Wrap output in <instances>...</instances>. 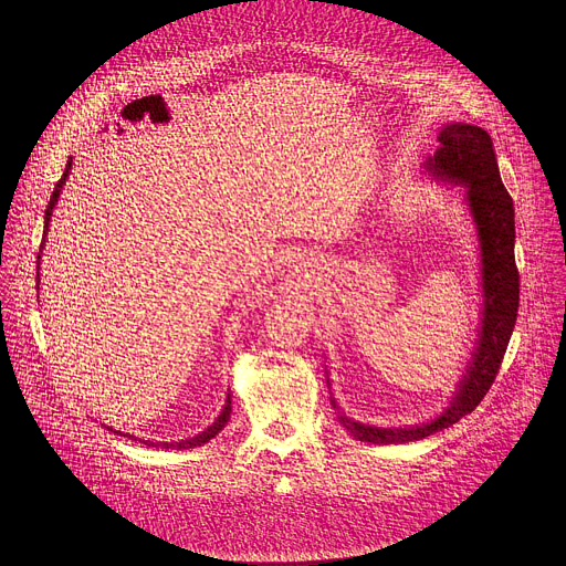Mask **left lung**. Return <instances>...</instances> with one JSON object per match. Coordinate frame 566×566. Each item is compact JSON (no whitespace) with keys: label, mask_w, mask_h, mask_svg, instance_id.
Returning a JSON list of instances; mask_svg holds the SVG:
<instances>
[{"label":"left lung","mask_w":566,"mask_h":566,"mask_svg":"<svg viewBox=\"0 0 566 566\" xmlns=\"http://www.w3.org/2000/svg\"><path fill=\"white\" fill-rule=\"evenodd\" d=\"M438 142L440 148L424 161V169L433 180L462 189L475 229L482 287V316L475 348L449 403L427 422L403 427L359 422L339 411L331 392V405L337 409L339 424L361 442L403 444L422 440L471 413L490 390L516 323L518 272L514 263V205L501 182L492 139L480 126L453 122L440 128ZM326 384L331 388L328 373Z\"/></svg>","instance_id":"left-lung-1"}]
</instances>
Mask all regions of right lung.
Returning <instances> with one entry per match:
<instances>
[{
	"label": "right lung",
	"mask_w": 566,
	"mask_h": 566,
	"mask_svg": "<svg viewBox=\"0 0 566 566\" xmlns=\"http://www.w3.org/2000/svg\"><path fill=\"white\" fill-rule=\"evenodd\" d=\"M161 97V95H159ZM70 174H72V157H70V161L65 165V171H63V176H61V180L56 182V187H54V193H52V198H50V205H48V209H45V224H43V243H41V250H39V256H36V290H39V268H41V254H43V245H45V238H48V231H50V222H52V213H54V207H56V202H59V198H61V193H63V185H65V180L70 178ZM231 420V395L227 397V403L222 407V411L218 413V418L205 429V431H200V433H196L193 438H187V440H178V442H153V440H139V442H144V444H148V447H161V449H193V447H202V444H207L209 440H213L224 427H227V422ZM113 433H119V436H128V438H133V440H137L135 436H130V433H122V431H115L113 427H108Z\"/></svg>",
	"instance_id": "right-lung-1"
}]
</instances>
